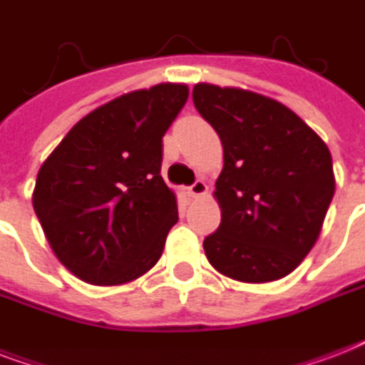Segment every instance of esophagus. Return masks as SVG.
Masks as SVG:
<instances>
[{
	"label": "esophagus",
	"mask_w": 365,
	"mask_h": 365,
	"mask_svg": "<svg viewBox=\"0 0 365 365\" xmlns=\"http://www.w3.org/2000/svg\"><path fill=\"white\" fill-rule=\"evenodd\" d=\"M206 191H208V185H206L202 180H197L193 185H189L187 187V195L191 197V199H199V197L206 195Z\"/></svg>",
	"instance_id": "34e87169"
}]
</instances>
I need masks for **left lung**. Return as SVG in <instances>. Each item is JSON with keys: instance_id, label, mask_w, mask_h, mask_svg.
Segmentation results:
<instances>
[{"instance_id": "8db88e82", "label": "left lung", "mask_w": 365, "mask_h": 365, "mask_svg": "<svg viewBox=\"0 0 365 365\" xmlns=\"http://www.w3.org/2000/svg\"><path fill=\"white\" fill-rule=\"evenodd\" d=\"M195 108L223 145L216 180L222 223L202 242L210 265L239 282L286 277L305 259L335 193L331 153L277 100L197 83Z\"/></svg>"}]
</instances>
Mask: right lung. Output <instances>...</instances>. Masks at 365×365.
I'll list each match as a JSON object with an SVG mask.
<instances>
[{
    "instance_id": "obj_1",
    "label": "right lung",
    "mask_w": 365,
    "mask_h": 365,
    "mask_svg": "<svg viewBox=\"0 0 365 365\" xmlns=\"http://www.w3.org/2000/svg\"><path fill=\"white\" fill-rule=\"evenodd\" d=\"M187 96L183 83L123 94L83 117L41 165L34 210L77 278L119 286L163 255L178 222L176 195L160 176L163 136Z\"/></svg>"
}]
</instances>
